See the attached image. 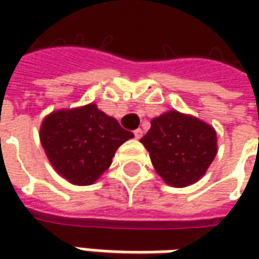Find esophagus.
Returning <instances> with one entry per match:
<instances>
[{
  "label": "esophagus",
  "mask_w": 259,
  "mask_h": 259,
  "mask_svg": "<svg viewBox=\"0 0 259 259\" xmlns=\"http://www.w3.org/2000/svg\"><path fill=\"white\" fill-rule=\"evenodd\" d=\"M134 135H135V138H137V140H140V138L143 137V130H141V128H138V130H135V131H134Z\"/></svg>",
  "instance_id": "34e87169"
}]
</instances>
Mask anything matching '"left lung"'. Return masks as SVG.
Returning a JSON list of instances; mask_svg holds the SVG:
<instances>
[{
	"mask_svg": "<svg viewBox=\"0 0 259 259\" xmlns=\"http://www.w3.org/2000/svg\"><path fill=\"white\" fill-rule=\"evenodd\" d=\"M140 141L150 153L155 171L173 187L196 183L218 153L213 126L177 111L154 118Z\"/></svg>",
	"mask_w": 259,
	"mask_h": 259,
	"instance_id": "8db88e82",
	"label": "left lung"
}]
</instances>
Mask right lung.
Masks as SVG:
<instances>
[{
    "label": "right lung",
    "mask_w": 259,
    "mask_h": 259,
    "mask_svg": "<svg viewBox=\"0 0 259 259\" xmlns=\"http://www.w3.org/2000/svg\"><path fill=\"white\" fill-rule=\"evenodd\" d=\"M133 137L95 104L52 112L40 128L49 161L57 173L77 186L95 183L111 165L118 147Z\"/></svg>",
    "instance_id": "add662e5"
}]
</instances>
